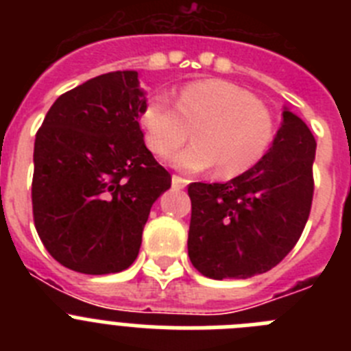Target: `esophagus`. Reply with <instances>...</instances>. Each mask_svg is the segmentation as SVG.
<instances>
[{
	"label": "esophagus",
	"mask_w": 351,
	"mask_h": 351,
	"mask_svg": "<svg viewBox=\"0 0 351 351\" xmlns=\"http://www.w3.org/2000/svg\"><path fill=\"white\" fill-rule=\"evenodd\" d=\"M188 179L186 178H181V176H176V173H173L172 176V188L173 190H184L186 186H188Z\"/></svg>",
	"instance_id": "obj_1"
}]
</instances>
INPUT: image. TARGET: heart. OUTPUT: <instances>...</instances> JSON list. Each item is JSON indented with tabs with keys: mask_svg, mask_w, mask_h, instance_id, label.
Returning <instances> with one entry per match:
<instances>
[{
	"mask_svg": "<svg viewBox=\"0 0 351 351\" xmlns=\"http://www.w3.org/2000/svg\"><path fill=\"white\" fill-rule=\"evenodd\" d=\"M145 144L154 154H169L190 137L195 144L169 156L172 167L230 179L255 167L274 137V116L263 101L226 80H200L179 91L176 105L163 93L142 107Z\"/></svg>",
	"mask_w": 351,
	"mask_h": 351,
	"instance_id": "heart-1",
	"label": "heart"
}]
</instances>
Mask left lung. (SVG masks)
Masks as SVG:
<instances>
[{"mask_svg":"<svg viewBox=\"0 0 351 351\" xmlns=\"http://www.w3.org/2000/svg\"><path fill=\"white\" fill-rule=\"evenodd\" d=\"M316 142L295 114L255 167L228 182H191L188 255L213 280L251 278L293 250L311 213Z\"/></svg>","mask_w":351,"mask_h":351,"instance_id":"obj_1","label":"left lung"}]
</instances>
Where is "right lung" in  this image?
I'll use <instances>...</instances> for the list:
<instances>
[{
  "instance_id": "add662e5",
  "label": "right lung",
  "mask_w": 351,
  "mask_h": 351,
  "mask_svg": "<svg viewBox=\"0 0 351 351\" xmlns=\"http://www.w3.org/2000/svg\"><path fill=\"white\" fill-rule=\"evenodd\" d=\"M137 71H108L61 95L36 132L31 202L54 260L112 274L138 255L154 200L172 178L145 147Z\"/></svg>"
}]
</instances>
